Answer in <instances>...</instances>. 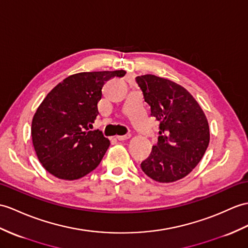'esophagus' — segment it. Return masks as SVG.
Returning <instances> with one entry per match:
<instances>
[{
	"mask_svg": "<svg viewBox=\"0 0 248 248\" xmlns=\"http://www.w3.org/2000/svg\"><path fill=\"white\" fill-rule=\"evenodd\" d=\"M131 137V134H125V135H118L116 136V138L118 140H129Z\"/></svg>",
	"mask_w": 248,
	"mask_h": 248,
	"instance_id": "34e87169",
	"label": "esophagus"
}]
</instances>
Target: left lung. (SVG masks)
<instances>
[{
    "label": "left lung",
    "mask_w": 248,
    "mask_h": 248,
    "mask_svg": "<svg viewBox=\"0 0 248 248\" xmlns=\"http://www.w3.org/2000/svg\"><path fill=\"white\" fill-rule=\"evenodd\" d=\"M151 116L159 122L157 143L140 164L159 183L181 180L202 159L209 145V125L200 105L182 85L154 75L136 77Z\"/></svg>",
    "instance_id": "8db88e82"
}]
</instances>
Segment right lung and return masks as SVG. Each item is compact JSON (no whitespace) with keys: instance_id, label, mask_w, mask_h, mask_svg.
Listing matches in <instances>:
<instances>
[{"instance_id":"add662e5","label":"right lung","mask_w":248,"mask_h":248,"mask_svg":"<svg viewBox=\"0 0 248 248\" xmlns=\"http://www.w3.org/2000/svg\"><path fill=\"white\" fill-rule=\"evenodd\" d=\"M125 71L79 73L57 84L44 98L31 123V138L40 163L50 174L73 181L100 164L110 140L89 128L98 116L105 83Z\"/></svg>"}]
</instances>
